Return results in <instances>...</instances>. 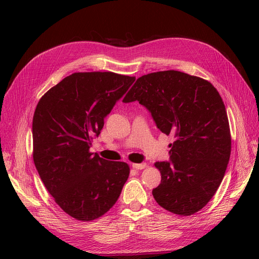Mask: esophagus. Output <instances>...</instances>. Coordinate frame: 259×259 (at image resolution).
Here are the masks:
<instances>
[{
    "mask_svg": "<svg viewBox=\"0 0 259 259\" xmlns=\"http://www.w3.org/2000/svg\"><path fill=\"white\" fill-rule=\"evenodd\" d=\"M132 166L135 169H143L146 167V163H133Z\"/></svg>",
    "mask_w": 259,
    "mask_h": 259,
    "instance_id": "esophagus-1",
    "label": "esophagus"
}]
</instances>
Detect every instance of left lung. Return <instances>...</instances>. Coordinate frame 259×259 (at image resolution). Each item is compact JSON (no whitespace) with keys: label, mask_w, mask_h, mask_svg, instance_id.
Wrapping results in <instances>:
<instances>
[{"label":"left lung","mask_w":259,"mask_h":259,"mask_svg":"<svg viewBox=\"0 0 259 259\" xmlns=\"http://www.w3.org/2000/svg\"><path fill=\"white\" fill-rule=\"evenodd\" d=\"M136 100L156 127L175 138L169 160L154 163L162 179L153 198L174 214H195L213 198L230 158V128L221 95L208 81L168 70L137 79L123 103Z\"/></svg>","instance_id":"8db88e82"}]
</instances>
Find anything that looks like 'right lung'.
I'll use <instances>...</instances> for the list:
<instances>
[{"instance_id":"right-lung-1","label":"right lung","mask_w":259,"mask_h":259,"mask_svg":"<svg viewBox=\"0 0 259 259\" xmlns=\"http://www.w3.org/2000/svg\"><path fill=\"white\" fill-rule=\"evenodd\" d=\"M135 82L113 72H77L38 101L32 122L33 161L44 186L68 215L91 222L110 209L130 175L124 162L90 152L105 117Z\"/></svg>"}]
</instances>
